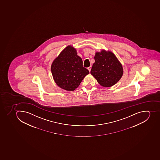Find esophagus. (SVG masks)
I'll list each match as a JSON object with an SVG mask.
<instances>
[{"label": "esophagus", "mask_w": 160, "mask_h": 160, "mask_svg": "<svg viewBox=\"0 0 160 160\" xmlns=\"http://www.w3.org/2000/svg\"><path fill=\"white\" fill-rule=\"evenodd\" d=\"M87 69L89 70V71L90 72L91 69V66L89 67L88 68H87Z\"/></svg>", "instance_id": "obj_1"}]
</instances>
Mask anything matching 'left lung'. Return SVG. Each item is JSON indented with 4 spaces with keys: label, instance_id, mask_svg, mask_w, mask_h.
<instances>
[{
    "label": "left lung",
    "instance_id": "1",
    "mask_svg": "<svg viewBox=\"0 0 160 160\" xmlns=\"http://www.w3.org/2000/svg\"><path fill=\"white\" fill-rule=\"evenodd\" d=\"M90 73L98 83L103 87H110L122 78L123 68L114 53L104 49L96 52Z\"/></svg>",
    "mask_w": 160,
    "mask_h": 160
}]
</instances>
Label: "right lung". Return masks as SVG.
Instances as JSON below:
<instances>
[{
	"mask_svg": "<svg viewBox=\"0 0 160 160\" xmlns=\"http://www.w3.org/2000/svg\"><path fill=\"white\" fill-rule=\"evenodd\" d=\"M51 71L56 84L68 91L75 90L89 73L83 67L82 58L77 55L76 49L71 45L65 48L53 61Z\"/></svg>",
	"mask_w": 160,
	"mask_h": 160,
	"instance_id": "obj_1",
	"label": "right lung"
}]
</instances>
